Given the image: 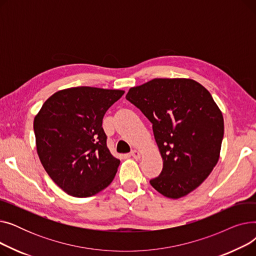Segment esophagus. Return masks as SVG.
Masks as SVG:
<instances>
[{
    "label": "esophagus",
    "mask_w": 256,
    "mask_h": 256,
    "mask_svg": "<svg viewBox=\"0 0 256 256\" xmlns=\"http://www.w3.org/2000/svg\"><path fill=\"white\" fill-rule=\"evenodd\" d=\"M130 156H132L134 158H140L141 154H140V152H138V150H132V152H130Z\"/></svg>",
    "instance_id": "1"
}]
</instances>
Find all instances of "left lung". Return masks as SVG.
I'll use <instances>...</instances> for the list:
<instances>
[{
	"label": "left lung",
	"mask_w": 256,
	"mask_h": 256,
	"mask_svg": "<svg viewBox=\"0 0 256 256\" xmlns=\"http://www.w3.org/2000/svg\"><path fill=\"white\" fill-rule=\"evenodd\" d=\"M126 98L152 124L163 170L150 182L165 197L195 190L217 165L224 120L210 93L191 78H154Z\"/></svg>",
	"instance_id": "1"
}]
</instances>
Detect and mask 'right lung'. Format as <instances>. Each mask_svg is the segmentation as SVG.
<instances>
[{
    "mask_svg": "<svg viewBox=\"0 0 256 256\" xmlns=\"http://www.w3.org/2000/svg\"><path fill=\"white\" fill-rule=\"evenodd\" d=\"M124 90L72 87L54 93L34 118L36 148L44 170L74 197H90L109 186L120 160L106 147L102 126Z\"/></svg>",
    "mask_w": 256,
    "mask_h": 256,
    "instance_id": "1",
    "label": "right lung"
}]
</instances>
